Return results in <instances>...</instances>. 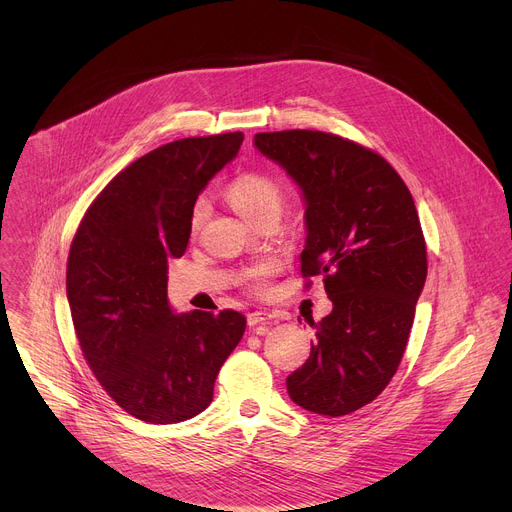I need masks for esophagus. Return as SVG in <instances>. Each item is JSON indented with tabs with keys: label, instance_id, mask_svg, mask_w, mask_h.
<instances>
[{
	"label": "esophagus",
	"instance_id": "1",
	"mask_svg": "<svg viewBox=\"0 0 512 512\" xmlns=\"http://www.w3.org/2000/svg\"><path fill=\"white\" fill-rule=\"evenodd\" d=\"M247 324L251 326V328H267L269 324H271V316L269 314H265V312H253V314H249L247 316ZM261 334V332H259Z\"/></svg>",
	"mask_w": 512,
	"mask_h": 512
}]
</instances>
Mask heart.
<instances>
[{"instance_id": "b5f03b06", "label": "heart", "mask_w": 512, "mask_h": 512, "mask_svg": "<svg viewBox=\"0 0 512 512\" xmlns=\"http://www.w3.org/2000/svg\"><path fill=\"white\" fill-rule=\"evenodd\" d=\"M225 196L247 223H255L263 214H271V212L279 214L283 190L277 184V180H273L263 172H245V174H239L235 180H231V184L225 190ZM206 212H208L206 200H198L190 212L192 235L200 231ZM273 271H275V265L265 261L249 269L245 277L251 281L253 287L263 289L267 285V279L273 275Z\"/></svg>"}]
</instances>
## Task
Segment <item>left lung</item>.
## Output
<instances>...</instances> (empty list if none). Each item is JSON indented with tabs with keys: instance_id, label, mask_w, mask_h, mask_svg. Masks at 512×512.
Wrapping results in <instances>:
<instances>
[{
	"instance_id": "left-lung-1",
	"label": "left lung",
	"mask_w": 512,
	"mask_h": 512,
	"mask_svg": "<svg viewBox=\"0 0 512 512\" xmlns=\"http://www.w3.org/2000/svg\"><path fill=\"white\" fill-rule=\"evenodd\" d=\"M255 148L304 196V277L322 275L332 312L310 358L285 381L296 405L348 415L381 395L397 373L427 275L415 202L375 152L344 137L291 129L257 133Z\"/></svg>"
}]
</instances>
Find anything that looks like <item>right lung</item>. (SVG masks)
I'll list each match as a JSON object with an SVG mask.
<instances>
[{
  "instance_id": "add662e5",
  "label": "right lung",
  "mask_w": 512,
  "mask_h": 512,
  "mask_svg": "<svg viewBox=\"0 0 512 512\" xmlns=\"http://www.w3.org/2000/svg\"><path fill=\"white\" fill-rule=\"evenodd\" d=\"M243 137H188L141 156L95 198L72 239L66 298L81 350L107 395L141 421L204 411L243 338L247 320L235 310L176 314L168 302V259L184 255L196 198Z\"/></svg>"
}]
</instances>
